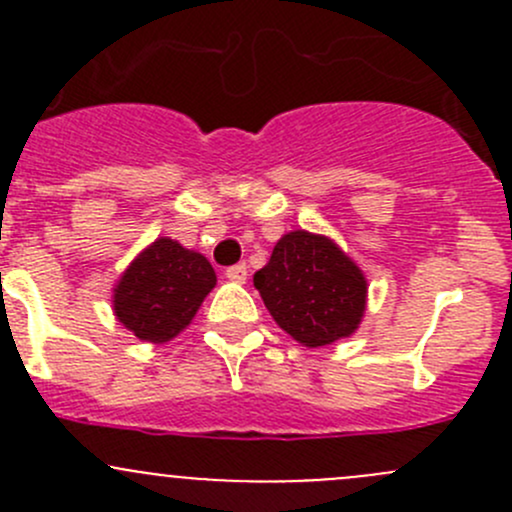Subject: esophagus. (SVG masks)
I'll list each match as a JSON object with an SVG mask.
<instances>
[{"label": "esophagus", "instance_id": "34e87169", "mask_svg": "<svg viewBox=\"0 0 512 512\" xmlns=\"http://www.w3.org/2000/svg\"><path fill=\"white\" fill-rule=\"evenodd\" d=\"M225 277H227V280H230V282H237V285H245V282H247V267H245V262H240V265L227 267Z\"/></svg>", "mask_w": 512, "mask_h": 512}]
</instances>
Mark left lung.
<instances>
[{
	"mask_svg": "<svg viewBox=\"0 0 512 512\" xmlns=\"http://www.w3.org/2000/svg\"><path fill=\"white\" fill-rule=\"evenodd\" d=\"M252 280L277 327L302 347L319 349L352 337L364 319L366 275L327 235L287 232Z\"/></svg>",
	"mask_w": 512,
	"mask_h": 512,
	"instance_id": "left-lung-1",
	"label": "left lung"
}]
</instances>
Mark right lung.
Segmentation results:
<instances>
[{"mask_svg":"<svg viewBox=\"0 0 512 512\" xmlns=\"http://www.w3.org/2000/svg\"><path fill=\"white\" fill-rule=\"evenodd\" d=\"M215 282L208 257L158 237L113 285V317L141 342L165 344L193 322Z\"/></svg>","mask_w":512,"mask_h":512,"instance_id":"right-lung-1","label":"right lung"}]
</instances>
